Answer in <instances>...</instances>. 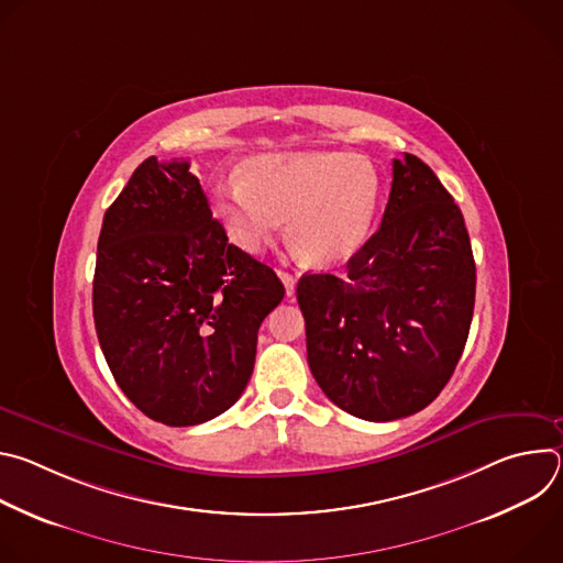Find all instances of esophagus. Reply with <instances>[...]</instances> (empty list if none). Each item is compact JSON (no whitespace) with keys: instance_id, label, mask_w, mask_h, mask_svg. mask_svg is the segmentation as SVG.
<instances>
[{"instance_id":"34e87169","label":"esophagus","mask_w":563,"mask_h":563,"mask_svg":"<svg viewBox=\"0 0 563 563\" xmlns=\"http://www.w3.org/2000/svg\"><path fill=\"white\" fill-rule=\"evenodd\" d=\"M278 276H280V280H283V285H285V294H287V296H294V291H296V278H294L289 272H278Z\"/></svg>"}]
</instances>
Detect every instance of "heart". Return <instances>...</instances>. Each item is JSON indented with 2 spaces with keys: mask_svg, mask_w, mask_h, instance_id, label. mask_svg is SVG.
Returning <instances> with one entry per match:
<instances>
[{
  "mask_svg": "<svg viewBox=\"0 0 563 563\" xmlns=\"http://www.w3.org/2000/svg\"><path fill=\"white\" fill-rule=\"evenodd\" d=\"M380 183L369 159L352 153L258 155L243 183L213 191V211L238 247L261 252L287 222L296 256L332 267L354 256L376 216Z\"/></svg>",
  "mask_w": 563,
  "mask_h": 563,
  "instance_id": "obj_1",
  "label": "heart"
}]
</instances>
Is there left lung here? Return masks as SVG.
<instances>
[{"instance_id": "1", "label": "left lung", "mask_w": 563, "mask_h": 563, "mask_svg": "<svg viewBox=\"0 0 563 563\" xmlns=\"http://www.w3.org/2000/svg\"><path fill=\"white\" fill-rule=\"evenodd\" d=\"M476 267L463 213L412 153L391 165L378 231L347 274H305L307 363L332 404L365 421L410 417L450 380L472 323Z\"/></svg>"}]
</instances>
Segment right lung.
Segmentation results:
<instances>
[{"instance_id": "add662e5", "label": "right lung", "mask_w": 563, "mask_h": 563, "mask_svg": "<svg viewBox=\"0 0 563 563\" xmlns=\"http://www.w3.org/2000/svg\"><path fill=\"white\" fill-rule=\"evenodd\" d=\"M285 287L227 240L187 159L151 155L107 209L93 278L109 369L148 419L187 428L243 394Z\"/></svg>"}]
</instances>
